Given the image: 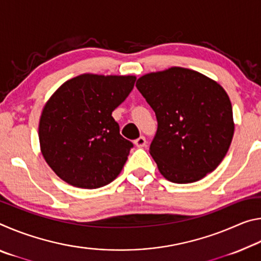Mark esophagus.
<instances>
[{
    "label": "esophagus",
    "instance_id": "esophagus-1",
    "mask_svg": "<svg viewBox=\"0 0 261 261\" xmlns=\"http://www.w3.org/2000/svg\"><path fill=\"white\" fill-rule=\"evenodd\" d=\"M135 145L137 147H145V146H146V139H145V137L140 136L139 138H137L135 140Z\"/></svg>",
    "mask_w": 261,
    "mask_h": 261
}]
</instances>
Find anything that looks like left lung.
<instances>
[{"mask_svg": "<svg viewBox=\"0 0 261 261\" xmlns=\"http://www.w3.org/2000/svg\"><path fill=\"white\" fill-rule=\"evenodd\" d=\"M136 86L155 113L158 130L149 154L163 177L187 184L215 170L235 130L224 88L205 74L180 67L144 74Z\"/></svg>", "mask_w": 261, "mask_h": 261, "instance_id": "1", "label": "left lung"}]
</instances>
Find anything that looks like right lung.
<instances>
[{
	"label": "right lung",
	"mask_w": 261,
	"mask_h": 261,
	"mask_svg": "<svg viewBox=\"0 0 261 261\" xmlns=\"http://www.w3.org/2000/svg\"><path fill=\"white\" fill-rule=\"evenodd\" d=\"M136 76L84 73L69 79L42 109L39 141L46 162L64 182L98 189L117 177L131 141L112 113L134 88Z\"/></svg>",
	"instance_id": "right-lung-1"
}]
</instances>
